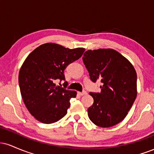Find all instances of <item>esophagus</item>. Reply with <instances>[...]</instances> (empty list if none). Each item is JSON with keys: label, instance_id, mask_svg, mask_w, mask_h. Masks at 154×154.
Instances as JSON below:
<instances>
[{"label": "esophagus", "instance_id": "34e87169", "mask_svg": "<svg viewBox=\"0 0 154 154\" xmlns=\"http://www.w3.org/2000/svg\"><path fill=\"white\" fill-rule=\"evenodd\" d=\"M78 94L79 95H85L87 94V92L85 91H82V92H78Z\"/></svg>", "mask_w": 154, "mask_h": 154}]
</instances>
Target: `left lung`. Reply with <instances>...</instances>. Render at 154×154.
<instances>
[{"mask_svg":"<svg viewBox=\"0 0 154 154\" xmlns=\"http://www.w3.org/2000/svg\"><path fill=\"white\" fill-rule=\"evenodd\" d=\"M82 61L92 82H101L88 114L93 123L109 128L125 119L137 96V74L132 63L113 49L89 50Z\"/></svg>","mask_w":154,"mask_h":154,"instance_id":"obj_1","label":"left lung"}]
</instances>
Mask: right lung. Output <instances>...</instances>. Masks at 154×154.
Wrapping results in <instances>:
<instances>
[{
    "mask_svg": "<svg viewBox=\"0 0 154 154\" xmlns=\"http://www.w3.org/2000/svg\"><path fill=\"white\" fill-rule=\"evenodd\" d=\"M85 48H66L56 43H45L35 49L23 63L19 85L26 109L40 122H56L66 114L69 100L77 92L56 85L65 80V69L82 56Z\"/></svg>",
    "mask_w": 154,
    "mask_h": 154,
    "instance_id": "add662e5",
    "label": "right lung"
}]
</instances>
